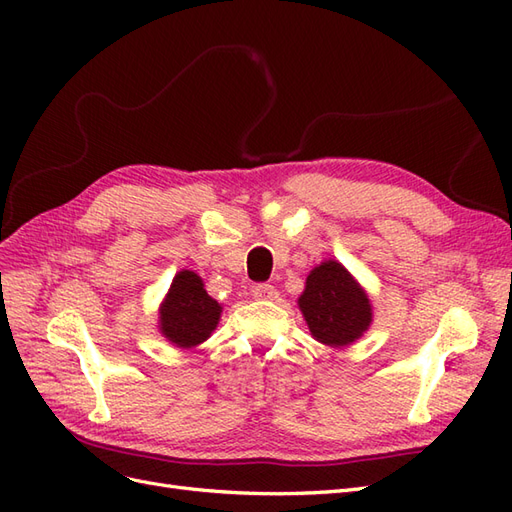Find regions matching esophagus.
<instances>
[{
  "mask_svg": "<svg viewBox=\"0 0 512 512\" xmlns=\"http://www.w3.org/2000/svg\"><path fill=\"white\" fill-rule=\"evenodd\" d=\"M252 294H254V299H258V301H273V299H277V290L271 284H254Z\"/></svg>",
  "mask_w": 512,
  "mask_h": 512,
  "instance_id": "34e87169",
  "label": "esophagus"
}]
</instances>
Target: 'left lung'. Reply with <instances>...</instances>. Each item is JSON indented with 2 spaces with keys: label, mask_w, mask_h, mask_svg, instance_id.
<instances>
[{
  "label": "left lung",
  "mask_w": 512,
  "mask_h": 512,
  "mask_svg": "<svg viewBox=\"0 0 512 512\" xmlns=\"http://www.w3.org/2000/svg\"><path fill=\"white\" fill-rule=\"evenodd\" d=\"M299 309L314 339L331 348L356 342L371 324L365 290L337 260H324L309 271Z\"/></svg>",
  "instance_id": "left-lung-1"
}]
</instances>
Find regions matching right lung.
<instances>
[{"mask_svg":"<svg viewBox=\"0 0 512 512\" xmlns=\"http://www.w3.org/2000/svg\"><path fill=\"white\" fill-rule=\"evenodd\" d=\"M222 305L194 271H179L160 305V333L177 348H194L218 327Z\"/></svg>","mask_w":512,"mask_h":512,"instance_id":"1","label":"right lung"}]
</instances>
